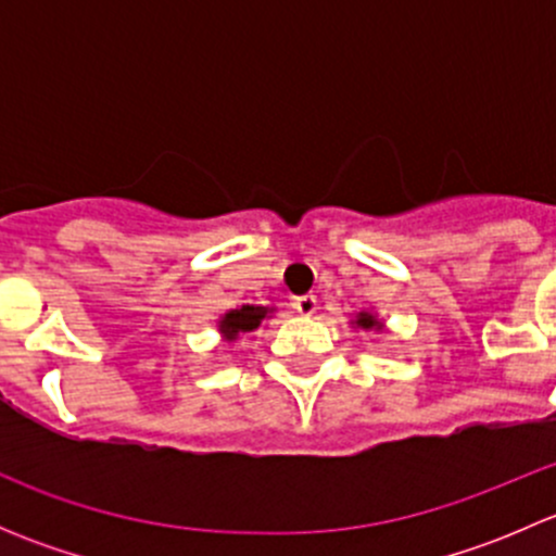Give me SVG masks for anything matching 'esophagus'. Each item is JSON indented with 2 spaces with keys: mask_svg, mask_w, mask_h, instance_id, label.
Returning <instances> with one entry per match:
<instances>
[{
  "mask_svg": "<svg viewBox=\"0 0 556 556\" xmlns=\"http://www.w3.org/2000/svg\"><path fill=\"white\" fill-rule=\"evenodd\" d=\"M293 306L299 309V314H304V317H312V314L317 312V295H312V293L295 295Z\"/></svg>",
  "mask_w": 556,
  "mask_h": 556,
  "instance_id": "esophagus-1",
  "label": "esophagus"
}]
</instances>
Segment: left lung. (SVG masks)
<instances>
[{
  "instance_id": "8db88e82",
  "label": "left lung",
  "mask_w": 556,
  "mask_h": 556,
  "mask_svg": "<svg viewBox=\"0 0 556 556\" xmlns=\"http://www.w3.org/2000/svg\"><path fill=\"white\" fill-rule=\"evenodd\" d=\"M355 325H357V328H366V330H368V328H382V323H379V319L374 317V314H368V312L357 314Z\"/></svg>"
}]
</instances>
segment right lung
Returning a JSON list of instances; mask_svg holds the SVG:
<instances>
[{
    "label": "right lung",
    "mask_w": 556,
    "mask_h": 556,
    "mask_svg": "<svg viewBox=\"0 0 556 556\" xmlns=\"http://www.w3.org/2000/svg\"><path fill=\"white\" fill-rule=\"evenodd\" d=\"M271 309H266V306H242V309H231L226 312L220 317V323H217V330H220L223 336H226V341H233L239 333H250V330H255L257 325H261V319H266V314Z\"/></svg>",
    "instance_id": "1"
}]
</instances>
